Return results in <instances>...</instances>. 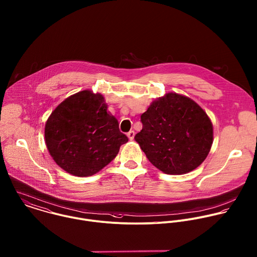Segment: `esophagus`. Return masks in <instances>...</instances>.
Wrapping results in <instances>:
<instances>
[{
	"mask_svg": "<svg viewBox=\"0 0 257 257\" xmlns=\"http://www.w3.org/2000/svg\"><path fill=\"white\" fill-rule=\"evenodd\" d=\"M127 136H128V138H129L130 140H133V139H134V136H135V132H134L133 130H131V131H129V132L127 133Z\"/></svg>",
	"mask_w": 257,
	"mask_h": 257,
	"instance_id": "1",
	"label": "esophagus"
}]
</instances>
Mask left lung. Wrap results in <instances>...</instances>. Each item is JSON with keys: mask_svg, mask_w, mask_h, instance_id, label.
Masks as SVG:
<instances>
[{"mask_svg": "<svg viewBox=\"0 0 257 257\" xmlns=\"http://www.w3.org/2000/svg\"><path fill=\"white\" fill-rule=\"evenodd\" d=\"M142 130L135 135L142 151L156 168L183 175L199 167L212 144V125L192 99L168 93L141 115Z\"/></svg>", "mask_w": 257, "mask_h": 257, "instance_id": "left-lung-1", "label": "left lung"}]
</instances>
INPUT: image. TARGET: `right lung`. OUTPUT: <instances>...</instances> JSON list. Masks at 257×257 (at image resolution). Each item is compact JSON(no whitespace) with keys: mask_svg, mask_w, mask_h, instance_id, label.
Listing matches in <instances>:
<instances>
[{"mask_svg":"<svg viewBox=\"0 0 257 257\" xmlns=\"http://www.w3.org/2000/svg\"><path fill=\"white\" fill-rule=\"evenodd\" d=\"M45 136L55 163L78 177L96 174L128 142L102 95L89 90L66 98L54 109L47 121Z\"/></svg>","mask_w":257,"mask_h":257,"instance_id":"obj_1","label":"right lung"}]
</instances>
